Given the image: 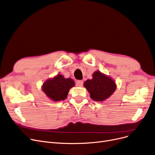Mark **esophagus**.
I'll return each mask as SVG.
<instances>
[{
  "label": "esophagus",
  "instance_id": "1",
  "mask_svg": "<svg viewBox=\"0 0 155 155\" xmlns=\"http://www.w3.org/2000/svg\"><path fill=\"white\" fill-rule=\"evenodd\" d=\"M76 84L78 86H82L83 85V81H82V80L78 81L76 83Z\"/></svg>",
  "mask_w": 155,
  "mask_h": 155
}]
</instances>
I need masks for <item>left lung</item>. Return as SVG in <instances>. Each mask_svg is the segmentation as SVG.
Here are the masks:
<instances>
[{"instance_id":"obj_1","label":"left lung","mask_w":155,"mask_h":155,"mask_svg":"<svg viewBox=\"0 0 155 155\" xmlns=\"http://www.w3.org/2000/svg\"><path fill=\"white\" fill-rule=\"evenodd\" d=\"M84 86L90 93L91 98L97 101L105 100L116 90L114 81L100 71L94 72L93 79L86 81Z\"/></svg>"}]
</instances>
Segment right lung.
Returning <instances> with one entry per match:
<instances>
[{
	"instance_id": "obj_1",
	"label": "right lung",
	"mask_w": 155,
	"mask_h": 155,
	"mask_svg": "<svg viewBox=\"0 0 155 155\" xmlns=\"http://www.w3.org/2000/svg\"><path fill=\"white\" fill-rule=\"evenodd\" d=\"M74 86V82L72 79H65L63 76L58 74L43 83L42 90L48 97L57 101L67 98L69 90Z\"/></svg>"
}]
</instances>
